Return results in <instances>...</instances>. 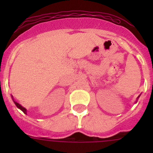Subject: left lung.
<instances>
[{
    "label": "left lung",
    "mask_w": 153,
    "mask_h": 153,
    "mask_svg": "<svg viewBox=\"0 0 153 153\" xmlns=\"http://www.w3.org/2000/svg\"><path fill=\"white\" fill-rule=\"evenodd\" d=\"M140 95H141V94H140ZM140 96H139V97H137V99H136V102H137V100H138V99H139V98H140Z\"/></svg>",
    "instance_id": "left-lung-1"
}]
</instances>
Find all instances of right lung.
<instances>
[{"label":"right lung","instance_id":"1","mask_svg":"<svg viewBox=\"0 0 153 153\" xmlns=\"http://www.w3.org/2000/svg\"><path fill=\"white\" fill-rule=\"evenodd\" d=\"M11 97H12V96H11ZM12 100H13V102H14V103H15L16 106H17V107L18 108V109H21V111L24 112V113H25V114H27V109H26V108L23 107V106H21V104H19L18 102H16V101H14V100H13V97H12Z\"/></svg>","mask_w":153,"mask_h":153}]
</instances>
